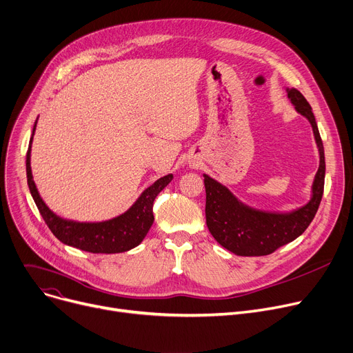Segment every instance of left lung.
<instances>
[{
    "label": "left lung",
    "mask_w": 353,
    "mask_h": 353,
    "mask_svg": "<svg viewBox=\"0 0 353 353\" xmlns=\"http://www.w3.org/2000/svg\"><path fill=\"white\" fill-rule=\"evenodd\" d=\"M285 90L295 110L311 123L319 152V168L311 187V199L307 204L290 211L260 210L243 203L224 184L204 173L208 231L221 247L236 255H268L298 239L314 220L323 194L325 154L312 108L295 88Z\"/></svg>",
    "instance_id": "8db88e82"
}]
</instances>
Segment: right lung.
<instances>
[{
	"label": "right lung",
	"instance_id": "right-lung-1",
	"mask_svg": "<svg viewBox=\"0 0 353 353\" xmlns=\"http://www.w3.org/2000/svg\"><path fill=\"white\" fill-rule=\"evenodd\" d=\"M37 122L38 117L34 123L27 152V180L31 196L39 210V213L45 220L46 225L54 232V236L66 245L93 254L125 252L137 247L143 241L154 221L153 201L164 187L173 180V174L163 176L156 180L146 190H143V193L137 197L130 208H128L121 216L113 217L110 220L81 223L62 219L45 204V201L39 196L32 177L31 148Z\"/></svg>",
	"mask_w": 353,
	"mask_h": 353
}]
</instances>
